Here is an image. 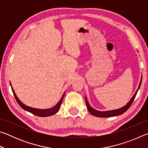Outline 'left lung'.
Wrapping results in <instances>:
<instances>
[{
  "instance_id": "obj_1",
  "label": "left lung",
  "mask_w": 148,
  "mask_h": 148,
  "mask_svg": "<svg viewBox=\"0 0 148 148\" xmlns=\"http://www.w3.org/2000/svg\"><path fill=\"white\" fill-rule=\"evenodd\" d=\"M142 76H141V79H140V84L136 90V91L135 92V93L134 94L133 96L131 98V99L129 101L128 103H127L125 106H123L120 108L116 109V110H108V111H99V110H97L90 106L88 101H87V98L85 97L86 99V106H87V108L88 110V111L91 113L92 115L96 116V117H114V116H119V115H121L123 113H125V112L128 110L130 106H131V104L132 103V102L134 101V100L136 97V95L137 94V92L138 91V89H140V87L141 86V83H142Z\"/></svg>"
}]
</instances>
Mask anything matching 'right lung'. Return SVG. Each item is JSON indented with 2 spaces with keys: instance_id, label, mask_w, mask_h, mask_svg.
Wrapping results in <instances>:
<instances>
[{
  "instance_id": "obj_1",
  "label": "right lung",
  "mask_w": 148,
  "mask_h": 148,
  "mask_svg": "<svg viewBox=\"0 0 148 148\" xmlns=\"http://www.w3.org/2000/svg\"><path fill=\"white\" fill-rule=\"evenodd\" d=\"M10 86L12 87V92H13V93H14L15 99H16V100L17 102V103L19 104V106H21L23 110H26V111L30 112V113H31L34 115H36V116H39V117H48V116H52V115H54L55 114H56L57 112L59 111L60 108H61L62 99H63L64 94H65V92H64L63 95H62V97H61V99H60V101L58 102V103H57L56 106H54L53 107L51 108L38 109V108H32V107H30L28 106H26L25 104H24L23 102H22L18 99V97H17V95H16V93H15L14 89L12 88L11 83H10Z\"/></svg>"
}]
</instances>
